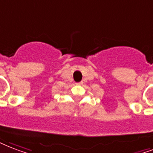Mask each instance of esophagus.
<instances>
[{"label": "esophagus", "mask_w": 153, "mask_h": 153, "mask_svg": "<svg viewBox=\"0 0 153 153\" xmlns=\"http://www.w3.org/2000/svg\"><path fill=\"white\" fill-rule=\"evenodd\" d=\"M82 83H83V82H78V83H76L77 85H82Z\"/></svg>", "instance_id": "34e87169"}]
</instances>
